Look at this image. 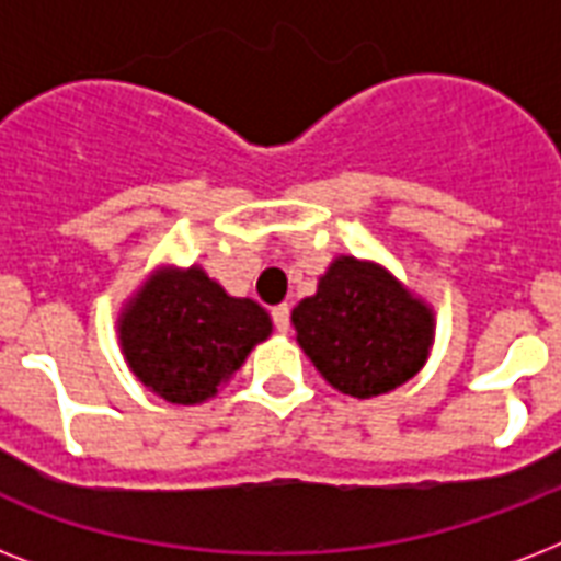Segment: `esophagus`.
Instances as JSON below:
<instances>
[{
    "mask_svg": "<svg viewBox=\"0 0 561 561\" xmlns=\"http://www.w3.org/2000/svg\"><path fill=\"white\" fill-rule=\"evenodd\" d=\"M271 314H273V323H276V329H279V332H288V325H290V308L285 306V302H282V306L273 308Z\"/></svg>",
    "mask_w": 561,
    "mask_h": 561,
    "instance_id": "obj_1",
    "label": "esophagus"
}]
</instances>
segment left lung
<instances>
[{
  "label": "left lung",
  "mask_w": 561,
  "mask_h": 561,
  "mask_svg": "<svg viewBox=\"0 0 561 561\" xmlns=\"http://www.w3.org/2000/svg\"><path fill=\"white\" fill-rule=\"evenodd\" d=\"M290 323L317 373L334 390L373 399L410 381L434 343V311L381 264L341 255Z\"/></svg>",
  "instance_id": "1"
}]
</instances>
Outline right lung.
<instances>
[{
    "label": "right lung",
    "instance_id": "right-lung-1",
    "mask_svg": "<svg viewBox=\"0 0 561 561\" xmlns=\"http://www.w3.org/2000/svg\"><path fill=\"white\" fill-rule=\"evenodd\" d=\"M271 317L253 299L229 297L194 264L157 271L118 317V343L139 381L171 404H201L232 378Z\"/></svg>",
    "mask_w": 561,
    "mask_h": 561
}]
</instances>
